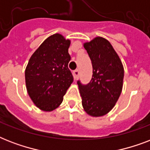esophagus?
Here are the masks:
<instances>
[{"label": "esophagus", "mask_w": 150, "mask_h": 150, "mask_svg": "<svg viewBox=\"0 0 150 150\" xmlns=\"http://www.w3.org/2000/svg\"><path fill=\"white\" fill-rule=\"evenodd\" d=\"M73 75H74V79H75V80L78 79V78H79V71L78 70H75L74 71H73Z\"/></svg>", "instance_id": "1"}]
</instances>
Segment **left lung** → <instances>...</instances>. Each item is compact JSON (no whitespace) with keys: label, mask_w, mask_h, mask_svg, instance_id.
Listing matches in <instances>:
<instances>
[{"label":"left lung","mask_w":150,"mask_h":150,"mask_svg":"<svg viewBox=\"0 0 150 150\" xmlns=\"http://www.w3.org/2000/svg\"><path fill=\"white\" fill-rule=\"evenodd\" d=\"M91 59L93 76L87 85L78 81L84 110L92 117H100L113 109L123 87L124 67L109 41L97 36L84 43Z\"/></svg>","instance_id":"1"}]
</instances>
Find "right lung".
I'll use <instances>...</instances> for the list:
<instances>
[{"label":"right lung","mask_w":150,"mask_h":150,"mask_svg":"<svg viewBox=\"0 0 150 150\" xmlns=\"http://www.w3.org/2000/svg\"><path fill=\"white\" fill-rule=\"evenodd\" d=\"M71 41L56 33L49 36L34 52L25 71V85L34 104L43 111L58 107L73 82L68 65Z\"/></svg>","instance_id":"right-lung-1"}]
</instances>
